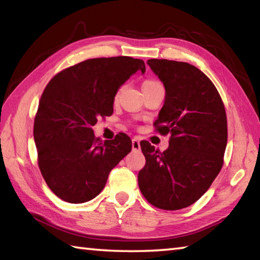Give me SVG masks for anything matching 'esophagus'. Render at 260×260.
Listing matches in <instances>:
<instances>
[{"mask_svg": "<svg viewBox=\"0 0 260 260\" xmlns=\"http://www.w3.org/2000/svg\"><path fill=\"white\" fill-rule=\"evenodd\" d=\"M132 149H133V151H135V152H139V151L141 150V145H140V141L134 138L133 140H132Z\"/></svg>", "mask_w": 260, "mask_h": 260, "instance_id": "34e87169", "label": "esophagus"}]
</instances>
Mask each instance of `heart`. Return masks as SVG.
I'll return each mask as SVG.
<instances>
[{
	"label": "heart",
	"mask_w": 260,
	"mask_h": 260,
	"mask_svg": "<svg viewBox=\"0 0 260 260\" xmlns=\"http://www.w3.org/2000/svg\"><path fill=\"white\" fill-rule=\"evenodd\" d=\"M155 83H159L158 81H154V79H148V81H145L143 83L142 86H146V85H152V84H155Z\"/></svg>",
	"instance_id": "b5f03b06"
}]
</instances>
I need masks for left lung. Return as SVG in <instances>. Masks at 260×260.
<instances>
[{"label": "left lung", "mask_w": 260, "mask_h": 260, "mask_svg": "<svg viewBox=\"0 0 260 260\" xmlns=\"http://www.w3.org/2000/svg\"><path fill=\"white\" fill-rule=\"evenodd\" d=\"M166 95L154 126L171 134L166 151L141 142L145 166L138 176L140 190L151 205L178 210L194 204L223 167L228 120L218 91L206 75L187 62L150 59Z\"/></svg>", "instance_id": "left-lung-1"}]
</instances>
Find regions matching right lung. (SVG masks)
<instances>
[{
    "mask_svg": "<svg viewBox=\"0 0 260 260\" xmlns=\"http://www.w3.org/2000/svg\"><path fill=\"white\" fill-rule=\"evenodd\" d=\"M143 60L131 56L88 59L62 70L42 94L34 120L39 167L61 200L83 204L100 194L111 169L132 150L124 133L115 140L95 138L99 117L114 112L118 89Z\"/></svg>",
    "mask_w": 260,
    "mask_h": 260,
    "instance_id": "obj_1",
    "label": "right lung"
}]
</instances>
